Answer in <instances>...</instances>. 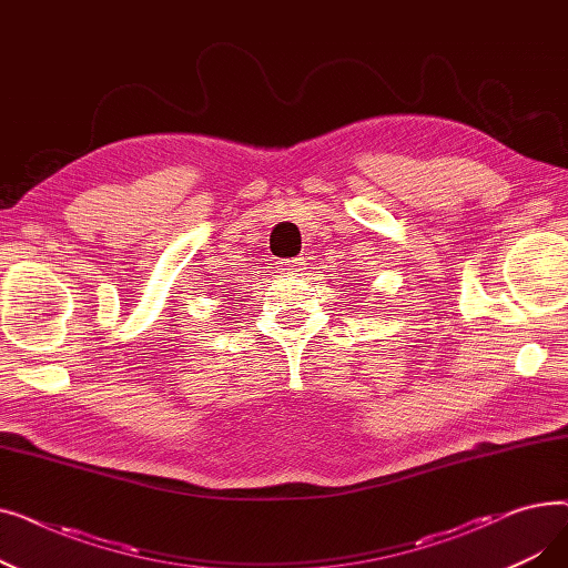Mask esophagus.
Listing matches in <instances>:
<instances>
[{"mask_svg": "<svg viewBox=\"0 0 568 568\" xmlns=\"http://www.w3.org/2000/svg\"><path fill=\"white\" fill-rule=\"evenodd\" d=\"M287 274H296V272H302V260H285V262H278Z\"/></svg>", "mask_w": 568, "mask_h": 568, "instance_id": "esophagus-1", "label": "esophagus"}]
</instances>
